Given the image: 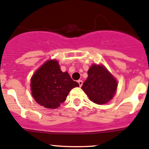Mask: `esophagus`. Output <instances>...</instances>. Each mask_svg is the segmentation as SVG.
<instances>
[{
  "label": "esophagus",
  "mask_w": 149,
  "mask_h": 149,
  "mask_svg": "<svg viewBox=\"0 0 149 149\" xmlns=\"http://www.w3.org/2000/svg\"><path fill=\"white\" fill-rule=\"evenodd\" d=\"M78 83H79V86H81L83 85V81H82L81 80H79V81H78Z\"/></svg>",
  "instance_id": "esophagus-1"
}]
</instances>
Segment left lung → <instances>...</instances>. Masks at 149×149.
Wrapping results in <instances>:
<instances>
[{
  "label": "left lung",
  "instance_id": "1",
  "mask_svg": "<svg viewBox=\"0 0 149 149\" xmlns=\"http://www.w3.org/2000/svg\"><path fill=\"white\" fill-rule=\"evenodd\" d=\"M88 76L81 88L88 98L98 104H103L112 100L118 84L107 70L104 66L93 65L88 70Z\"/></svg>",
  "mask_w": 149,
  "mask_h": 149
}]
</instances>
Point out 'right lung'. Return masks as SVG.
<instances>
[{
	"mask_svg": "<svg viewBox=\"0 0 149 149\" xmlns=\"http://www.w3.org/2000/svg\"><path fill=\"white\" fill-rule=\"evenodd\" d=\"M79 84L68 72H62L55 60L47 61L33 75L31 89L35 101L45 107L55 109L64 102L70 90Z\"/></svg>",
	"mask_w": 149,
	"mask_h": 149,
	"instance_id": "obj_1",
	"label": "right lung"
}]
</instances>
